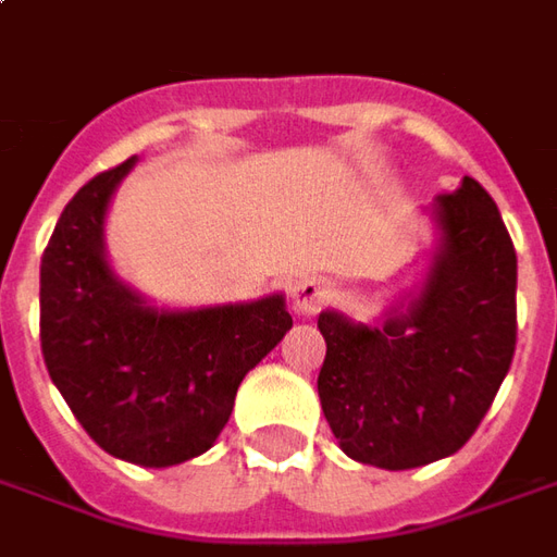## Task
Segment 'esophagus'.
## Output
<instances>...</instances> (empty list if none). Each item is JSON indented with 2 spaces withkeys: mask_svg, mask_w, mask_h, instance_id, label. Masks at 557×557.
Listing matches in <instances>:
<instances>
[{
  "mask_svg": "<svg viewBox=\"0 0 557 557\" xmlns=\"http://www.w3.org/2000/svg\"><path fill=\"white\" fill-rule=\"evenodd\" d=\"M292 298H295V307H298L301 313H313V310L325 301V292L319 289V283H313V280H305V283L295 286Z\"/></svg>",
  "mask_w": 557,
  "mask_h": 557,
  "instance_id": "1",
  "label": "esophagus"
}]
</instances>
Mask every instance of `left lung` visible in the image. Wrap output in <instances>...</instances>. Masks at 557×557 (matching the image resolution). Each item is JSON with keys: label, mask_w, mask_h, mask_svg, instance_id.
<instances>
[{"label": "left lung", "mask_w": 557, "mask_h": 557, "mask_svg": "<svg viewBox=\"0 0 557 557\" xmlns=\"http://www.w3.org/2000/svg\"><path fill=\"white\" fill-rule=\"evenodd\" d=\"M443 244L425 286L383 325L319 313V400L349 458L410 470L458 453L516 352V247L473 177L434 201Z\"/></svg>", "instance_id": "1"}]
</instances>
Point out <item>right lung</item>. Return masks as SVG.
I'll return each instance as SVG.
<instances>
[{
    "label": "right lung",
    "mask_w": 557,
    "mask_h": 557,
    "mask_svg": "<svg viewBox=\"0 0 557 557\" xmlns=\"http://www.w3.org/2000/svg\"><path fill=\"white\" fill-rule=\"evenodd\" d=\"M135 165L96 174L65 205L41 256V352L53 386L104 453L169 468L208 453L240 380L292 329L283 295L157 310L104 262L102 223Z\"/></svg>",
    "instance_id": "1"
}]
</instances>
